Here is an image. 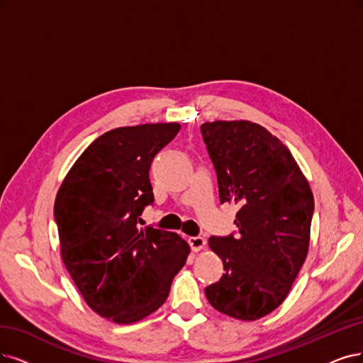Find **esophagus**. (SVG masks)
Wrapping results in <instances>:
<instances>
[{
  "instance_id": "esophagus-1",
  "label": "esophagus",
  "mask_w": 363,
  "mask_h": 363,
  "mask_svg": "<svg viewBox=\"0 0 363 363\" xmlns=\"http://www.w3.org/2000/svg\"><path fill=\"white\" fill-rule=\"evenodd\" d=\"M189 244H190L191 250L197 252V251L205 248L206 240H205V238H202V236H191V238H189Z\"/></svg>"
}]
</instances>
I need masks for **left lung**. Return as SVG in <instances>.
<instances>
[{"label":"left lung","instance_id":"left-lung-1","mask_svg":"<svg viewBox=\"0 0 363 363\" xmlns=\"http://www.w3.org/2000/svg\"><path fill=\"white\" fill-rule=\"evenodd\" d=\"M217 172L221 203H238L236 238H209L223 260L218 283L205 289L217 311L259 320L284 302L310 248L314 196L289 147L251 121L200 127Z\"/></svg>","mask_w":363,"mask_h":363}]
</instances>
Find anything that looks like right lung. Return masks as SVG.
Here are the masks:
<instances>
[{"instance_id": "1", "label": "right lung", "mask_w": 363, "mask_h": 363, "mask_svg": "<svg viewBox=\"0 0 363 363\" xmlns=\"http://www.w3.org/2000/svg\"><path fill=\"white\" fill-rule=\"evenodd\" d=\"M178 123L119 127L101 134L65 174L53 206L61 259L94 313L131 325L155 313L190 247L173 232L138 223L154 203L150 169Z\"/></svg>"}]
</instances>
